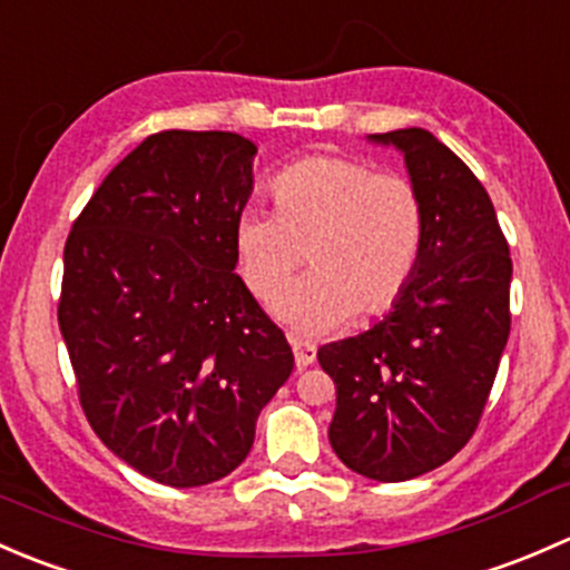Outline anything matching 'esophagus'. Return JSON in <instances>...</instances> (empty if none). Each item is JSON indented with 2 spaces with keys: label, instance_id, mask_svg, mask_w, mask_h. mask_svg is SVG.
I'll return each instance as SVG.
<instances>
[{
  "label": "esophagus",
  "instance_id": "esophagus-1",
  "mask_svg": "<svg viewBox=\"0 0 570 570\" xmlns=\"http://www.w3.org/2000/svg\"><path fill=\"white\" fill-rule=\"evenodd\" d=\"M289 342H292V353H295L297 370H306V366H312L314 358H317V344L306 342V338H297V336H292Z\"/></svg>",
  "mask_w": 570,
  "mask_h": 570
}]
</instances>
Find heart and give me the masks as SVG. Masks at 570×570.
Returning <instances> with one entry per match:
<instances>
[{"label":"heart","instance_id":"heart-1","mask_svg":"<svg viewBox=\"0 0 570 570\" xmlns=\"http://www.w3.org/2000/svg\"><path fill=\"white\" fill-rule=\"evenodd\" d=\"M269 195L275 212H245L234 248L262 303H273L308 256L312 273L281 297V320L317 336L400 301L424 245V206L411 178L317 154L281 170Z\"/></svg>","mask_w":570,"mask_h":570}]
</instances>
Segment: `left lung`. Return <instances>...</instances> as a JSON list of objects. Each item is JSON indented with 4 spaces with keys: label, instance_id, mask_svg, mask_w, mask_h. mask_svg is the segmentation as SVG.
Segmentation results:
<instances>
[{
    "label": "left lung",
    "instance_id": "1",
    "mask_svg": "<svg viewBox=\"0 0 570 570\" xmlns=\"http://www.w3.org/2000/svg\"><path fill=\"white\" fill-rule=\"evenodd\" d=\"M405 154L424 206V245L411 284L370 331L322 344L336 383L327 428L347 469L402 482L469 444L510 336L508 239L480 178L428 129L372 135Z\"/></svg>",
    "mask_w": 570,
    "mask_h": 570
}]
</instances>
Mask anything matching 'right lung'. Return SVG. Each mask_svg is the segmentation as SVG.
Returning a JSON list of instances; mask_svg holds the SVG:
<instances>
[{"label": "right lung", "mask_w": 570, "mask_h": 570, "mask_svg": "<svg viewBox=\"0 0 570 570\" xmlns=\"http://www.w3.org/2000/svg\"><path fill=\"white\" fill-rule=\"evenodd\" d=\"M253 154L234 131H157L66 239L57 322L79 405L107 450L163 485L232 474L295 366L234 273Z\"/></svg>", "instance_id": "obj_1"}]
</instances>
